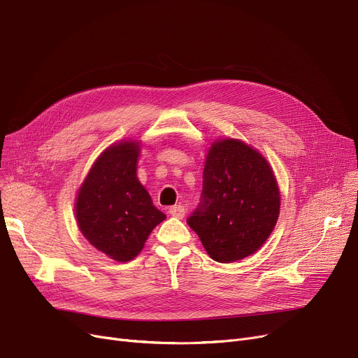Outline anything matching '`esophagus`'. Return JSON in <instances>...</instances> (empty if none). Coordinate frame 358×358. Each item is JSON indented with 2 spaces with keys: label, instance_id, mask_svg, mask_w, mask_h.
Listing matches in <instances>:
<instances>
[{
  "label": "esophagus",
  "instance_id": "obj_1",
  "mask_svg": "<svg viewBox=\"0 0 358 358\" xmlns=\"http://www.w3.org/2000/svg\"><path fill=\"white\" fill-rule=\"evenodd\" d=\"M168 212H169L171 216L177 217V220H182L184 213H185V209H184V206H181V205H176V206H171V208L168 209Z\"/></svg>",
  "mask_w": 358,
  "mask_h": 358
}]
</instances>
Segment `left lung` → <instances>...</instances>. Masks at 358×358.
Returning <instances> with one entry per match:
<instances>
[{"label":"left lung","instance_id":"8db88e82","mask_svg":"<svg viewBox=\"0 0 358 358\" xmlns=\"http://www.w3.org/2000/svg\"><path fill=\"white\" fill-rule=\"evenodd\" d=\"M279 206L268 161L248 145L224 138L208 152L200 203L187 224L215 262L231 263L253 255L268 240Z\"/></svg>","mask_w":358,"mask_h":358}]
</instances>
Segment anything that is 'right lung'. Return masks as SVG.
Masks as SVG:
<instances>
[{
  "instance_id": "obj_1",
  "label": "right lung",
  "mask_w": 358,
  "mask_h": 358,
  "mask_svg": "<svg viewBox=\"0 0 358 358\" xmlns=\"http://www.w3.org/2000/svg\"><path fill=\"white\" fill-rule=\"evenodd\" d=\"M137 142L124 141L101 153L77 194L76 217L82 234L117 262L134 259L165 220L137 178Z\"/></svg>"
}]
</instances>
